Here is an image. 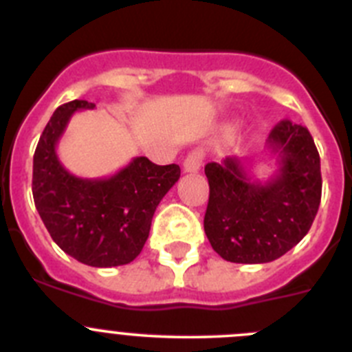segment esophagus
<instances>
[{"label": "esophagus", "instance_id": "34e87169", "mask_svg": "<svg viewBox=\"0 0 352 352\" xmlns=\"http://www.w3.org/2000/svg\"><path fill=\"white\" fill-rule=\"evenodd\" d=\"M203 151H201V149H194V151H190V153L186 155L185 162H183V170L190 174L197 173V170L201 169V166H203Z\"/></svg>", "mask_w": 352, "mask_h": 352}]
</instances>
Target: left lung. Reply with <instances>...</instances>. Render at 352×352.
<instances>
[{"instance_id": "8db88e82", "label": "left lung", "mask_w": 352, "mask_h": 352, "mask_svg": "<svg viewBox=\"0 0 352 352\" xmlns=\"http://www.w3.org/2000/svg\"><path fill=\"white\" fill-rule=\"evenodd\" d=\"M278 170L259 182L236 157L204 167L210 201L204 232L222 259L272 263L309 232L321 204V158L305 126L284 120L270 132Z\"/></svg>"}]
</instances>
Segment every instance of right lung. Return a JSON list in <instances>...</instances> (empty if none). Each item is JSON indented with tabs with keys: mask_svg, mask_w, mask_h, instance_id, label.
<instances>
[{
	"mask_svg": "<svg viewBox=\"0 0 352 352\" xmlns=\"http://www.w3.org/2000/svg\"><path fill=\"white\" fill-rule=\"evenodd\" d=\"M72 100L56 109L33 157V199L56 245L95 268L132 263L141 254L155 210L179 179V166H157L138 157L109 178H79L56 155L72 114L93 109Z\"/></svg>",
	"mask_w": 352,
	"mask_h": 352,
	"instance_id": "right-lung-1",
	"label": "right lung"
}]
</instances>
